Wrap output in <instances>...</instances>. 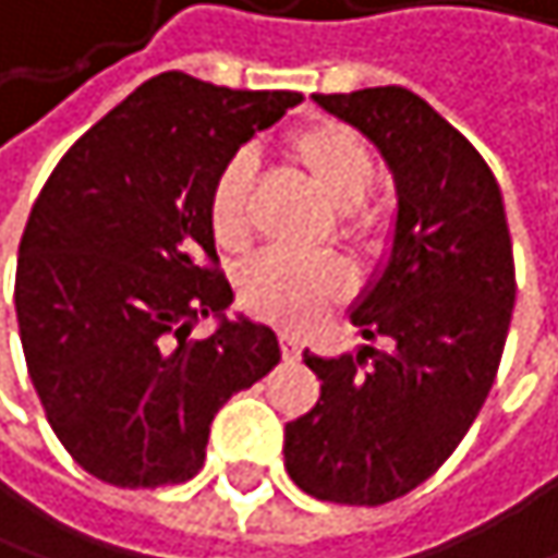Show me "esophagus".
<instances>
[{
    "label": "esophagus",
    "instance_id": "obj_1",
    "mask_svg": "<svg viewBox=\"0 0 558 558\" xmlns=\"http://www.w3.org/2000/svg\"><path fill=\"white\" fill-rule=\"evenodd\" d=\"M281 356H284V363L301 360V340L294 333H281Z\"/></svg>",
    "mask_w": 558,
    "mask_h": 558
}]
</instances>
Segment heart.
<instances>
[{
	"mask_svg": "<svg viewBox=\"0 0 558 558\" xmlns=\"http://www.w3.org/2000/svg\"><path fill=\"white\" fill-rule=\"evenodd\" d=\"M284 159L333 208H340V238L350 247L360 254H383L392 244L396 202L389 195H373L376 156L356 130L337 120L307 123L284 140ZM247 189V166L241 159L221 166L208 189L205 218L211 241L225 254L247 251L254 238ZM347 294L350 274L340 260L330 257L307 264L288 257H260L238 281L244 311L277 327H307Z\"/></svg>",
	"mask_w": 558,
	"mask_h": 558,
	"instance_id": "heart-1",
	"label": "heart"
}]
</instances>
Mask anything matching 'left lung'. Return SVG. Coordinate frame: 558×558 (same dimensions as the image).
Instances as JSON below:
<instances>
[{"label":"left lung","instance_id":"8db88e82","mask_svg":"<svg viewBox=\"0 0 558 558\" xmlns=\"http://www.w3.org/2000/svg\"><path fill=\"white\" fill-rule=\"evenodd\" d=\"M314 100L383 149L399 221L383 277L353 311L386 350L304 353L320 399L288 422L284 468L317 500L383 507L451 458L497 379L517 298L513 244L490 166L418 94L389 84Z\"/></svg>","mask_w":558,"mask_h":558}]
</instances>
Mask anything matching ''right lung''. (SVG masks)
Wrapping results in <instances>:
<instances>
[{
	"mask_svg": "<svg viewBox=\"0 0 558 558\" xmlns=\"http://www.w3.org/2000/svg\"><path fill=\"white\" fill-rule=\"evenodd\" d=\"M301 100L156 74L38 192L15 267L19 337L51 432L90 477L123 490L195 477L215 412L281 363L267 327H195L231 304L208 189Z\"/></svg>",
	"mask_w": 558,
	"mask_h": 558,
	"instance_id": "right-lung-1",
	"label": "right lung"
}]
</instances>
